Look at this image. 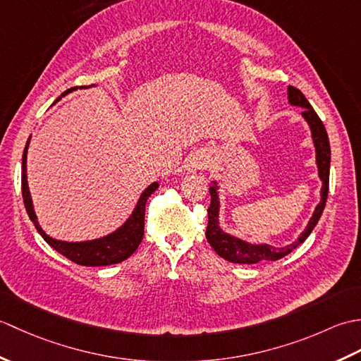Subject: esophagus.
<instances>
[{"instance_id": "obj_1", "label": "esophagus", "mask_w": 361, "mask_h": 361, "mask_svg": "<svg viewBox=\"0 0 361 361\" xmlns=\"http://www.w3.org/2000/svg\"><path fill=\"white\" fill-rule=\"evenodd\" d=\"M209 164V157L206 153H194L192 157L189 158L186 169L190 172L194 171H202V169H206Z\"/></svg>"}]
</instances>
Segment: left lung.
Wrapping results in <instances>:
<instances>
[{"label": "left lung", "mask_w": 361, "mask_h": 361, "mask_svg": "<svg viewBox=\"0 0 361 361\" xmlns=\"http://www.w3.org/2000/svg\"><path fill=\"white\" fill-rule=\"evenodd\" d=\"M288 101L291 105L302 106V116L309 122L312 128L313 142H315L317 149V164L319 171V178L323 180V189H321V202L317 206L315 212L309 221L305 231L299 235V239L293 242L288 247L283 248H274L270 245H250L240 239L224 233L219 226V195H217V186L209 188L211 194V204L208 208V228H206V239L211 243V247L216 250L220 257H224L233 264H257L260 260H278L288 252L293 251L298 245H301L313 228L317 226L321 214L324 211V206L327 202L329 194V171H331V144H329V136L326 132V127L323 121L319 119L317 111L309 104L305 96L295 87H288Z\"/></svg>", "instance_id": "left-lung-1"}]
</instances>
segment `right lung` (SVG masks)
<instances>
[{
	"instance_id": "1",
	"label": "right lung",
	"mask_w": 361,
	"mask_h": 361,
	"mask_svg": "<svg viewBox=\"0 0 361 361\" xmlns=\"http://www.w3.org/2000/svg\"><path fill=\"white\" fill-rule=\"evenodd\" d=\"M74 88L66 90L65 94L70 93ZM60 99V97H59ZM57 99V101H59ZM27 145L26 142L25 152H23V161H21V192H23V202H25V208L27 211L29 219L34 221L37 231L40 233L43 239L48 242L51 247L63 255L74 264L85 265V267H101V265H111L119 264L122 260L128 259L140 247V243L144 237V216H145V203H147L149 197L155 192L158 188V183H153L147 189L144 190L140 202H137L136 208L132 216L126 221L124 226H121L118 231H114L110 235H105L102 239L90 240V242H62L51 239L46 235L43 229L38 226L37 216L32 208V200H30L29 188H27V178H26V155H27Z\"/></svg>"
}]
</instances>
